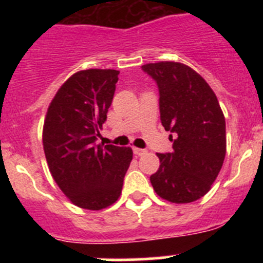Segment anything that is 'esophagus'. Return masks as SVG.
Returning <instances> with one entry per match:
<instances>
[{
	"instance_id": "1",
	"label": "esophagus",
	"mask_w": 263,
	"mask_h": 263,
	"mask_svg": "<svg viewBox=\"0 0 263 263\" xmlns=\"http://www.w3.org/2000/svg\"><path fill=\"white\" fill-rule=\"evenodd\" d=\"M145 153H146V150H145V148L134 147V154H135V155H139V156H141V155H144Z\"/></svg>"
}]
</instances>
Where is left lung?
<instances>
[{"label":"left lung","instance_id":"left-lung-1","mask_svg":"<svg viewBox=\"0 0 263 263\" xmlns=\"http://www.w3.org/2000/svg\"><path fill=\"white\" fill-rule=\"evenodd\" d=\"M141 68L158 85L161 124L173 134V151L156 154L160 166L150 182L164 200L193 202L210 191L224 163L221 108L208 82L183 63H147Z\"/></svg>","mask_w":263,"mask_h":263}]
</instances>
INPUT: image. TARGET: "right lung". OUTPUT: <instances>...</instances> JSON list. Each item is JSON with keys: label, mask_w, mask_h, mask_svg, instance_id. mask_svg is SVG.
<instances>
[{"label": "right lung", "mask_w": 263, "mask_h": 263, "mask_svg": "<svg viewBox=\"0 0 263 263\" xmlns=\"http://www.w3.org/2000/svg\"><path fill=\"white\" fill-rule=\"evenodd\" d=\"M119 71H79L50 103L43 147L53 179L72 203L102 210L121 196L131 147L97 144L107 121Z\"/></svg>", "instance_id": "right-lung-1"}]
</instances>
